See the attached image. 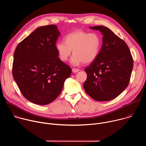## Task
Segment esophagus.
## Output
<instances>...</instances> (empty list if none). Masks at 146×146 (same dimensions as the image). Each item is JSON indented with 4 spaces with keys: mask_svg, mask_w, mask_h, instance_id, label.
I'll list each match as a JSON object with an SVG mask.
<instances>
[{
    "mask_svg": "<svg viewBox=\"0 0 146 146\" xmlns=\"http://www.w3.org/2000/svg\"><path fill=\"white\" fill-rule=\"evenodd\" d=\"M79 71V69H76V68H73L72 69V72L73 73H77Z\"/></svg>",
    "mask_w": 146,
    "mask_h": 146,
    "instance_id": "34e87169",
    "label": "esophagus"
}]
</instances>
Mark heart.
<instances>
[{
    "mask_svg": "<svg viewBox=\"0 0 146 146\" xmlns=\"http://www.w3.org/2000/svg\"><path fill=\"white\" fill-rule=\"evenodd\" d=\"M64 40L65 42L58 41L55 44L58 56L62 61L68 59L72 50L74 55L71 62L74 65L81 62L89 64L94 61L99 54L101 39L96 33H88L78 29L66 35Z\"/></svg>",
    "mask_w": 146,
    "mask_h": 146,
    "instance_id": "heart-1",
    "label": "heart"
}]
</instances>
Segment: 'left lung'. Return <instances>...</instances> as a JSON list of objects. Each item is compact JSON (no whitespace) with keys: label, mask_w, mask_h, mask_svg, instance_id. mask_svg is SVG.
<instances>
[{"label":"left lung","mask_w":146,"mask_h":146,"mask_svg":"<svg viewBox=\"0 0 146 146\" xmlns=\"http://www.w3.org/2000/svg\"><path fill=\"white\" fill-rule=\"evenodd\" d=\"M99 31L103 44L96 58L84 70L86 93L95 100H111L125 89L130 81L133 61L125 41L104 26L90 27Z\"/></svg>","instance_id":"left-lung-1"}]
</instances>
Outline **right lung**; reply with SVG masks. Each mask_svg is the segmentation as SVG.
Returning a JSON list of instances; mask_svg holds the SVG:
<instances>
[{
	"label": "right lung",
	"mask_w": 146,
	"mask_h": 146,
	"mask_svg": "<svg viewBox=\"0 0 146 146\" xmlns=\"http://www.w3.org/2000/svg\"><path fill=\"white\" fill-rule=\"evenodd\" d=\"M60 35L55 25L39 27L21 41L14 52V79L23 96L37 105L53 102L72 73L58 56L55 44Z\"/></svg>",
	"instance_id": "1"
}]
</instances>
